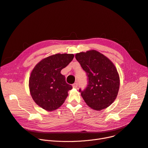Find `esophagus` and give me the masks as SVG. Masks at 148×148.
<instances>
[{"label": "esophagus", "instance_id": "1", "mask_svg": "<svg viewBox=\"0 0 148 148\" xmlns=\"http://www.w3.org/2000/svg\"><path fill=\"white\" fill-rule=\"evenodd\" d=\"M77 82H75V83H74L73 85H72V86H73V87L74 88H76L77 87Z\"/></svg>", "mask_w": 148, "mask_h": 148}]
</instances>
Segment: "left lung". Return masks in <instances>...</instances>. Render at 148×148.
I'll use <instances>...</instances> for the list:
<instances>
[{"mask_svg":"<svg viewBox=\"0 0 148 148\" xmlns=\"http://www.w3.org/2000/svg\"><path fill=\"white\" fill-rule=\"evenodd\" d=\"M75 57L87 76L86 88L79 90L85 102L96 110L109 106L115 100L119 88V77L114 64L94 50L77 53Z\"/></svg>","mask_w":148,"mask_h":148,"instance_id":"8db88e82","label":"left lung"}]
</instances>
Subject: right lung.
I'll return each instance as SVG.
<instances>
[{
	"instance_id": "obj_1",
	"label": "right lung",
	"mask_w": 148,
	"mask_h": 148,
	"mask_svg": "<svg viewBox=\"0 0 148 148\" xmlns=\"http://www.w3.org/2000/svg\"><path fill=\"white\" fill-rule=\"evenodd\" d=\"M73 54H57L41 60L34 67L29 79V88L34 101L48 111L58 109L72 88L61 71L70 63Z\"/></svg>"
}]
</instances>
